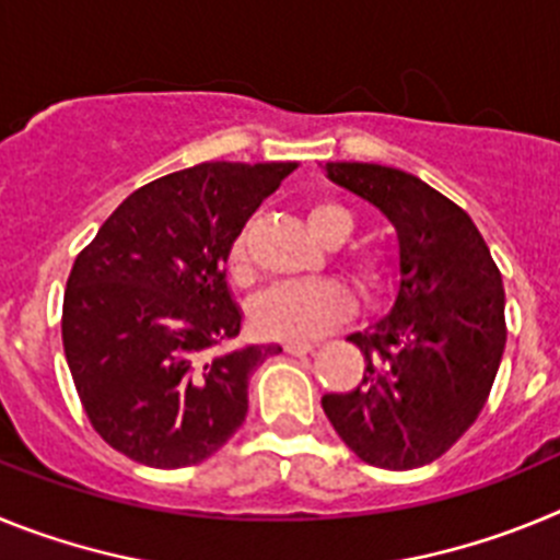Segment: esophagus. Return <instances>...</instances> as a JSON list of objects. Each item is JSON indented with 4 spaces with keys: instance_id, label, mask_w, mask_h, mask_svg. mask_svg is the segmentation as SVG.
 Here are the masks:
<instances>
[{
    "instance_id": "1",
    "label": "esophagus",
    "mask_w": 560,
    "mask_h": 560,
    "mask_svg": "<svg viewBox=\"0 0 560 560\" xmlns=\"http://www.w3.org/2000/svg\"><path fill=\"white\" fill-rule=\"evenodd\" d=\"M283 350H285V353H291V355H305V353H311V350H314V345H308V341H285Z\"/></svg>"
}]
</instances>
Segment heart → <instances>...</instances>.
Returning <instances> with one entry per match:
<instances>
[{"label": "heart", "instance_id": "b5f03b06", "mask_svg": "<svg viewBox=\"0 0 560 560\" xmlns=\"http://www.w3.org/2000/svg\"><path fill=\"white\" fill-rule=\"evenodd\" d=\"M305 219L311 235L325 246H339L353 232V215L336 201H316ZM230 269L237 283H246L252 277L244 237H237L232 246ZM348 271L355 289L368 300L378 296L387 285V260L375 249H355L348 257ZM350 308V294L334 280H294L271 285L266 294L257 296L252 319L255 328L269 339L311 341L339 325Z\"/></svg>", "mask_w": 560, "mask_h": 560}]
</instances>
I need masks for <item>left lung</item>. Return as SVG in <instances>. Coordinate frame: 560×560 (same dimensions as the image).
I'll return each instance as SVG.
<instances>
[{
    "label": "left lung",
    "instance_id": "8db88e82",
    "mask_svg": "<svg viewBox=\"0 0 560 560\" xmlns=\"http://www.w3.org/2000/svg\"><path fill=\"white\" fill-rule=\"evenodd\" d=\"M334 185L370 201L398 235L393 308L350 336L364 378L323 409L355 457L409 471L463 438L491 395L504 353V289L468 212L398 167L328 162Z\"/></svg>",
    "mask_w": 560,
    "mask_h": 560
}]
</instances>
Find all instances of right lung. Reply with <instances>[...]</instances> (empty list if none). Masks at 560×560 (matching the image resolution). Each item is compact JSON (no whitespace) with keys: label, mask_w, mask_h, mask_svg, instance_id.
<instances>
[{"label":"right lung","mask_w":560,"mask_h":560,"mask_svg":"<svg viewBox=\"0 0 560 560\" xmlns=\"http://www.w3.org/2000/svg\"><path fill=\"white\" fill-rule=\"evenodd\" d=\"M296 162H201L133 190L75 257L63 291L69 373L95 432L151 468L219 452L249 375L280 345L212 353L241 334L232 246Z\"/></svg>","instance_id":"1"}]
</instances>
